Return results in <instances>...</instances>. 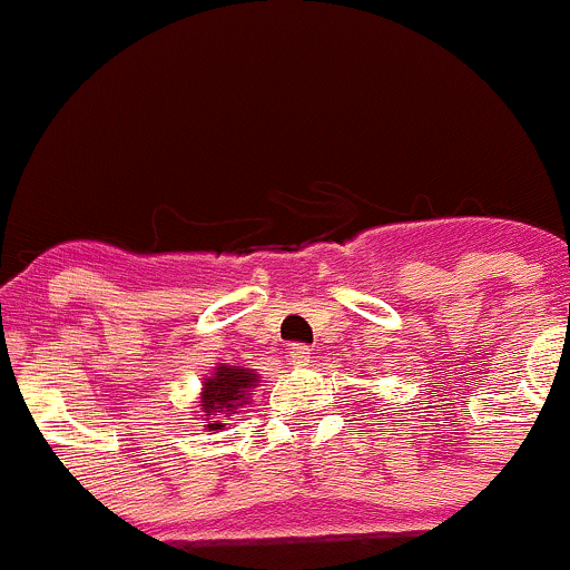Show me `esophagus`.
I'll use <instances>...</instances> for the list:
<instances>
[{
    "instance_id": "esophagus-1",
    "label": "esophagus",
    "mask_w": 570,
    "mask_h": 570,
    "mask_svg": "<svg viewBox=\"0 0 570 570\" xmlns=\"http://www.w3.org/2000/svg\"><path fill=\"white\" fill-rule=\"evenodd\" d=\"M289 362L295 367H306L312 362V347L308 345H289Z\"/></svg>"
}]
</instances>
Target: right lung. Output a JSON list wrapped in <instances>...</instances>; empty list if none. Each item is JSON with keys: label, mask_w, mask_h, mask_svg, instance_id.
<instances>
[{"label": "right lung", "mask_w": 570, "mask_h": 570, "mask_svg": "<svg viewBox=\"0 0 570 570\" xmlns=\"http://www.w3.org/2000/svg\"><path fill=\"white\" fill-rule=\"evenodd\" d=\"M256 386L258 373H253L247 367H236V364L219 362L203 379L200 397H197V409H200V417L206 420L208 432H223L225 425H228L225 420L239 414L250 403V395Z\"/></svg>", "instance_id": "1"}]
</instances>
